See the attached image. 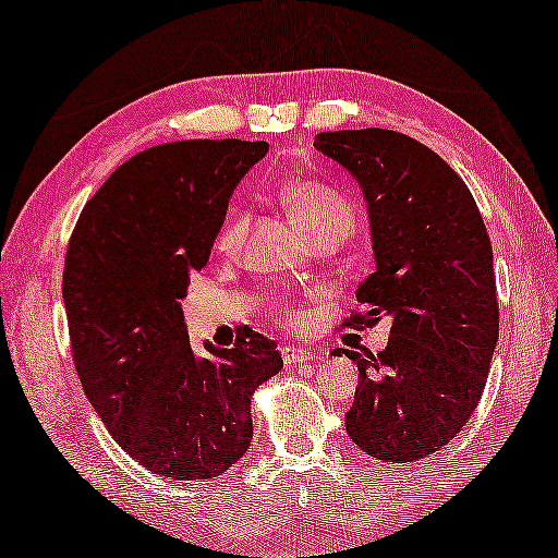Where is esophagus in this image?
Masks as SVG:
<instances>
[{"instance_id": "obj_1", "label": "esophagus", "mask_w": 558, "mask_h": 558, "mask_svg": "<svg viewBox=\"0 0 558 558\" xmlns=\"http://www.w3.org/2000/svg\"><path fill=\"white\" fill-rule=\"evenodd\" d=\"M280 353H282V361H286V366H300V363L312 359V351L302 347H282Z\"/></svg>"}]
</instances>
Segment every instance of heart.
<instances>
[{"label": "heart", "mask_w": 558, "mask_h": 558, "mask_svg": "<svg viewBox=\"0 0 558 558\" xmlns=\"http://www.w3.org/2000/svg\"><path fill=\"white\" fill-rule=\"evenodd\" d=\"M278 197L282 207L290 211V217L307 231V234L319 239H347L359 219V207L347 192L337 185L324 180H290L280 187ZM248 231V215L244 209H231L221 221L215 234V248L225 256H234V253L244 246ZM280 319L290 324H300L305 319V312L300 307L290 305L288 300H278L272 305Z\"/></svg>", "instance_id": "b5f03b06"}]
</instances>
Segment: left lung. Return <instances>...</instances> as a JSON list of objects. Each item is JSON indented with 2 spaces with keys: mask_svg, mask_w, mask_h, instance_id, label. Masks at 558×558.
I'll list each match as a JSON object with an SVG mask.
<instances>
[{
  "mask_svg": "<svg viewBox=\"0 0 558 558\" xmlns=\"http://www.w3.org/2000/svg\"><path fill=\"white\" fill-rule=\"evenodd\" d=\"M314 148L351 170L368 202L376 272L343 324L392 322L376 356L331 351L359 366L347 432L373 459L417 461L465 427L488 380L500 331L488 229L456 170L412 136L322 131Z\"/></svg>",
  "mask_w": 558,
  "mask_h": 558,
  "instance_id": "left-lung-1",
  "label": "left lung"
}]
</instances>
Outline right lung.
Masks as SVG:
<instances>
[{
  "mask_svg": "<svg viewBox=\"0 0 558 558\" xmlns=\"http://www.w3.org/2000/svg\"><path fill=\"white\" fill-rule=\"evenodd\" d=\"M266 141L192 138L129 158L80 211L63 268L75 371L121 449L175 481L217 478L251 447V395L278 343L244 329L195 359L180 300L207 266L236 182Z\"/></svg>",
  "mask_w": 558,
  "mask_h": 558,
  "instance_id": "right-lung-1",
  "label": "right lung"
}]
</instances>
